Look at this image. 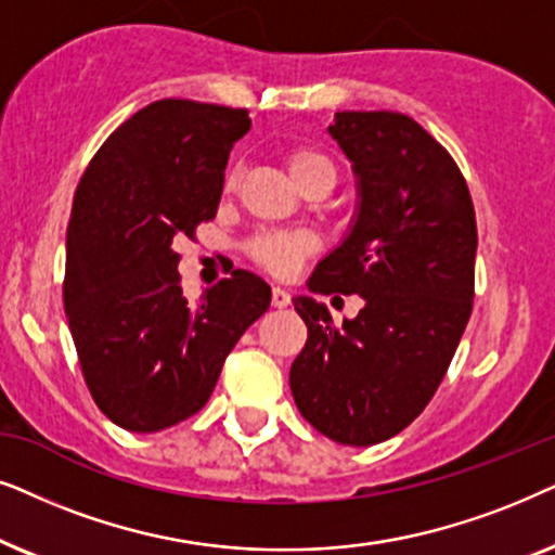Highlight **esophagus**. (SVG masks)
I'll return each instance as SVG.
<instances>
[{"label": "esophagus", "mask_w": 555, "mask_h": 555, "mask_svg": "<svg viewBox=\"0 0 555 555\" xmlns=\"http://www.w3.org/2000/svg\"><path fill=\"white\" fill-rule=\"evenodd\" d=\"M271 305L276 307V309L289 307L292 305V294L286 292V289H282V286H273V289H271Z\"/></svg>", "instance_id": "1"}]
</instances>
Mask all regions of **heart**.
<instances>
[{
	"label": "heart",
	"instance_id": "b5f03b06",
	"mask_svg": "<svg viewBox=\"0 0 555 555\" xmlns=\"http://www.w3.org/2000/svg\"><path fill=\"white\" fill-rule=\"evenodd\" d=\"M282 159L289 177L299 190L309 188L314 182L335 184V162L322 150L312 144H289L282 150ZM241 169L231 167L225 172V190L231 192L238 188ZM320 248L314 235L309 233H284V231H266L254 235L246 243V254L256 266L273 276H292L299 269L301 261Z\"/></svg>",
	"mask_w": 555,
	"mask_h": 555
}]
</instances>
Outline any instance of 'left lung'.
Wrapping results in <instances>:
<instances>
[{"label": "left lung", "mask_w": 555, "mask_h": 555, "mask_svg": "<svg viewBox=\"0 0 555 555\" xmlns=\"http://www.w3.org/2000/svg\"><path fill=\"white\" fill-rule=\"evenodd\" d=\"M330 134L360 180L350 235L309 289L360 294L354 320L297 297L307 345L289 386L309 424L347 447L380 444L426 409L444 380L475 299L477 220L444 146L396 111H339Z\"/></svg>", "instance_id": "left-lung-1"}]
</instances>
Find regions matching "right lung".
Instances as JSON below:
<instances>
[{"mask_svg":"<svg viewBox=\"0 0 555 555\" xmlns=\"http://www.w3.org/2000/svg\"><path fill=\"white\" fill-rule=\"evenodd\" d=\"M246 108L162 99L118 127L73 197L63 301L80 371L116 426L152 434L208 403L228 352L271 305L235 269L197 307L182 297L175 241L216 218Z\"/></svg>","mask_w":555,"mask_h":555,"instance_id":"obj_1","label":"right lung"}]
</instances>
